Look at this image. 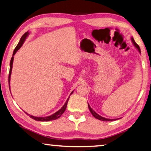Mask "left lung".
Segmentation results:
<instances>
[{"label": "left lung", "instance_id": "left-lung-1", "mask_svg": "<svg viewBox=\"0 0 151 151\" xmlns=\"http://www.w3.org/2000/svg\"><path fill=\"white\" fill-rule=\"evenodd\" d=\"M131 40H132V43H133V45H134V47L137 48L138 50H139V52L140 53V49L139 46L137 44L136 42L134 41V39H133V38H132V37L131 38ZM88 109H89V110H90V111H91V112L92 113V114H93V116L95 117L96 119H99V120H101V121H114V119H105V118H104V117L100 116V115H99V114H97L96 112H94V111H93V109L91 108V107L90 106V105H89L88 104ZM114 120H115V119H114Z\"/></svg>", "mask_w": 151, "mask_h": 151}]
</instances>
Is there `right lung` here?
<instances>
[{"label": "right lung", "mask_w": 151, "mask_h": 151, "mask_svg": "<svg viewBox=\"0 0 151 151\" xmlns=\"http://www.w3.org/2000/svg\"><path fill=\"white\" fill-rule=\"evenodd\" d=\"M29 35V32H25L24 34L22 36L21 39H20V41L19 42V44L17 45V46L16 47V48H14V52H13V54H12V57L11 58V63H10V70H9V89H10V80H11V72H12V63H13V60H14V55H15V53L17 52V50L19 49V48L22 47V45H23V43L24 42L25 39H26V38L27 36ZM73 93V91L70 94H72ZM70 97H68L67 100H66L65 104H64L63 106L61 108L59 111H58L57 112H56L55 113H54L52 115L50 116H45V117H37V116H32L30 115V114L27 113V112H25L27 115H29L30 118L33 119L35 121H52V120H56L60 117V116L62 115V114L64 113V112L65 111L66 108V106H67V103H68V99H69Z\"/></svg>", "instance_id": "add662e5"}]
</instances>
